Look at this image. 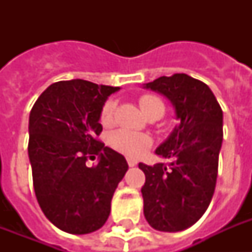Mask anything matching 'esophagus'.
<instances>
[{"label": "esophagus", "mask_w": 252, "mask_h": 252, "mask_svg": "<svg viewBox=\"0 0 252 252\" xmlns=\"http://www.w3.org/2000/svg\"><path fill=\"white\" fill-rule=\"evenodd\" d=\"M126 162H128V165H129L130 167H133V166L137 165V161L133 159V158H126Z\"/></svg>", "instance_id": "1"}]
</instances>
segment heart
<instances>
[{
  "mask_svg": "<svg viewBox=\"0 0 252 252\" xmlns=\"http://www.w3.org/2000/svg\"><path fill=\"white\" fill-rule=\"evenodd\" d=\"M140 107L146 116L153 112L163 114V111H165L163 102L153 94L142 95L140 98ZM115 108H116V104L112 99L107 100L103 104L102 110H100V123L103 126H111L114 123ZM110 144L115 150H118L119 153L124 154L126 157L138 158L150 149L152 140L149 136L144 133H136V132L120 129L111 134Z\"/></svg>",
  "mask_w": 252,
  "mask_h": 252,
  "instance_id": "heart-1",
  "label": "heart"
}]
</instances>
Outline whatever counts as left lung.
<instances>
[{
    "label": "left lung",
    "mask_w": 252,
    "mask_h": 252,
    "mask_svg": "<svg viewBox=\"0 0 252 252\" xmlns=\"http://www.w3.org/2000/svg\"><path fill=\"white\" fill-rule=\"evenodd\" d=\"M175 107L179 126L156 153L171 163L148 166L141 193L144 215L159 231H180L192 226L211 204L222 144V110L212 90L184 73L159 77L145 85Z\"/></svg>",
    "instance_id": "1"
}]
</instances>
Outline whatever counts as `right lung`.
<instances>
[{
  "label": "right lung",
  "mask_w": 252,
  "mask_h": 252,
  "mask_svg": "<svg viewBox=\"0 0 252 252\" xmlns=\"http://www.w3.org/2000/svg\"><path fill=\"white\" fill-rule=\"evenodd\" d=\"M120 87L60 81L41 93L30 112L29 157L37 203L60 230L89 234L106 223L128 163L98 136L100 110ZM98 155L99 163L86 162Z\"/></svg>",
  "instance_id": "add662e5"
}]
</instances>
